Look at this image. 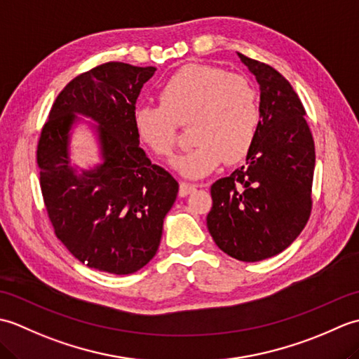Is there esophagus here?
<instances>
[{"label":"esophagus","mask_w":359,"mask_h":359,"mask_svg":"<svg viewBox=\"0 0 359 359\" xmlns=\"http://www.w3.org/2000/svg\"><path fill=\"white\" fill-rule=\"evenodd\" d=\"M194 189H196V185L187 184V182H182L180 188H179V194H180L182 197H185V196H188V194H191V193L194 191Z\"/></svg>","instance_id":"obj_1"}]
</instances>
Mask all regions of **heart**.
Listing matches in <instances>:
<instances>
[{
    "label": "heart",
    "instance_id": "heart-1",
    "mask_svg": "<svg viewBox=\"0 0 359 359\" xmlns=\"http://www.w3.org/2000/svg\"><path fill=\"white\" fill-rule=\"evenodd\" d=\"M158 106H137L133 112L139 140L158 157H171L177 125L189 123L185 154L172 160L188 179H202L224 163L245 157L256 140L261 111L253 83L205 65H188L160 86Z\"/></svg>",
    "mask_w": 359,
    "mask_h": 359
}]
</instances>
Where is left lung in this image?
<instances>
[{
    "label": "left lung",
    "instance_id": "1",
    "mask_svg": "<svg viewBox=\"0 0 359 359\" xmlns=\"http://www.w3.org/2000/svg\"><path fill=\"white\" fill-rule=\"evenodd\" d=\"M238 57L259 83L261 121L247 163L211 185L207 226L224 253L259 262L292 245L307 224L315 143L292 85L271 66Z\"/></svg>",
    "mask_w": 359,
    "mask_h": 359
}]
</instances>
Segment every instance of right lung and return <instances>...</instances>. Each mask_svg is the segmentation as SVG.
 <instances>
[{"mask_svg": "<svg viewBox=\"0 0 359 359\" xmlns=\"http://www.w3.org/2000/svg\"><path fill=\"white\" fill-rule=\"evenodd\" d=\"M156 67L111 62L75 77L58 94L36 160L46 210L74 257L112 274H131L156 256L179 184L140 148L133 112ZM90 121L86 122L84 118ZM86 124L99 160L72 162V135Z\"/></svg>", "mask_w": 359, "mask_h": 359, "instance_id": "add662e5", "label": "right lung"}]
</instances>
